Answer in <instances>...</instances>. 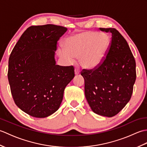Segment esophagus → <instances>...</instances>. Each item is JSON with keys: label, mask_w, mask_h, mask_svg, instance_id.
I'll use <instances>...</instances> for the list:
<instances>
[{"label": "esophagus", "mask_w": 147, "mask_h": 147, "mask_svg": "<svg viewBox=\"0 0 147 147\" xmlns=\"http://www.w3.org/2000/svg\"><path fill=\"white\" fill-rule=\"evenodd\" d=\"M74 74H75V75H78L80 74V71L78 69H74Z\"/></svg>", "instance_id": "obj_1"}]
</instances>
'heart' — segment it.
Masks as SVG:
<instances>
[{"instance_id": "heart-1", "label": "heart", "mask_w": 147, "mask_h": 147, "mask_svg": "<svg viewBox=\"0 0 147 147\" xmlns=\"http://www.w3.org/2000/svg\"><path fill=\"white\" fill-rule=\"evenodd\" d=\"M63 45L64 48L58 50L60 57L69 62L79 57L83 67L93 69L105 60L110 49L111 38L105 33L86 31L67 37Z\"/></svg>"}]
</instances>
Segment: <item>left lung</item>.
Here are the masks:
<instances>
[{"mask_svg":"<svg viewBox=\"0 0 147 147\" xmlns=\"http://www.w3.org/2000/svg\"><path fill=\"white\" fill-rule=\"evenodd\" d=\"M112 35L104 62L93 69H83L85 94L95 114L105 117L117 114L131 97L136 80V62L126 40L115 28H100Z\"/></svg>","mask_w":147,"mask_h":147,"instance_id":"left-lung-1","label":"left lung"}]
</instances>
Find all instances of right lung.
Returning <instances> with one entry per match:
<instances>
[{
	"label": "right lung",
	"mask_w": 147,
	"mask_h": 147,
	"mask_svg": "<svg viewBox=\"0 0 147 147\" xmlns=\"http://www.w3.org/2000/svg\"><path fill=\"white\" fill-rule=\"evenodd\" d=\"M66 28L29 27L9 59L8 80L15 104L31 116L43 118L57 111L64 89L74 77L73 65H56L57 42Z\"/></svg>",
	"instance_id": "add662e5"
}]
</instances>
